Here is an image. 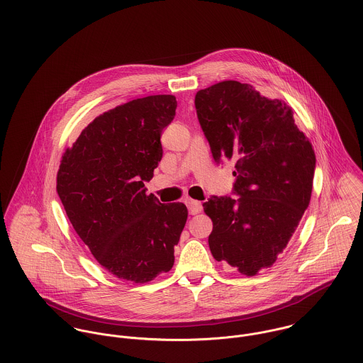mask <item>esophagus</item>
<instances>
[{
    "mask_svg": "<svg viewBox=\"0 0 363 363\" xmlns=\"http://www.w3.org/2000/svg\"><path fill=\"white\" fill-rule=\"evenodd\" d=\"M187 207H189V212L191 215H197L203 211V204L200 201H196V200H189L187 201Z\"/></svg>",
    "mask_w": 363,
    "mask_h": 363,
    "instance_id": "obj_1",
    "label": "esophagus"
}]
</instances>
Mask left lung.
Wrapping results in <instances>:
<instances>
[{"mask_svg":"<svg viewBox=\"0 0 363 363\" xmlns=\"http://www.w3.org/2000/svg\"><path fill=\"white\" fill-rule=\"evenodd\" d=\"M200 125L216 163L235 160L236 199L212 196L208 238L216 261L253 277L284 252L311 203L315 155L282 101L222 81L196 95Z\"/></svg>","mask_w":363,"mask_h":363,"instance_id":"obj_1","label":"left lung"}]
</instances>
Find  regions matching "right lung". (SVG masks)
Masks as SVG:
<instances>
[{"instance_id":"right-lung-1","label":"right lung","mask_w":363,"mask_h":363,"mask_svg":"<svg viewBox=\"0 0 363 363\" xmlns=\"http://www.w3.org/2000/svg\"><path fill=\"white\" fill-rule=\"evenodd\" d=\"M172 95L117 106L96 117L67 148L57 193L69 222L110 274L135 284L172 269L187 220L183 203L147 196L163 150L160 135L176 116Z\"/></svg>"}]
</instances>
